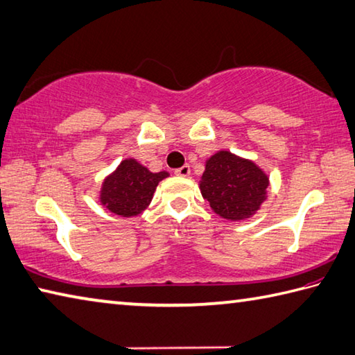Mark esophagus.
I'll return each mask as SVG.
<instances>
[{"label": "esophagus", "mask_w": 355, "mask_h": 355, "mask_svg": "<svg viewBox=\"0 0 355 355\" xmlns=\"http://www.w3.org/2000/svg\"><path fill=\"white\" fill-rule=\"evenodd\" d=\"M175 175H178V176H189L190 175V166L189 165H182L180 166V168H178V170H175Z\"/></svg>", "instance_id": "esophagus-1"}]
</instances>
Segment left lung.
<instances>
[{"mask_svg": "<svg viewBox=\"0 0 355 355\" xmlns=\"http://www.w3.org/2000/svg\"><path fill=\"white\" fill-rule=\"evenodd\" d=\"M269 179L250 160L219 151L205 164L200 193L219 216L232 220L250 218L263 200Z\"/></svg>", "mask_w": 355, "mask_h": 355, "instance_id": "left-lung-1", "label": "left lung"}]
</instances>
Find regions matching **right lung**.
<instances>
[{"mask_svg":"<svg viewBox=\"0 0 355 355\" xmlns=\"http://www.w3.org/2000/svg\"><path fill=\"white\" fill-rule=\"evenodd\" d=\"M166 176V171L151 173L135 159H126L105 179L100 202L114 215L136 216L148 207L157 184Z\"/></svg>","mask_w":355,"mask_h":355,"instance_id":"1","label":"right lung"}]
</instances>
